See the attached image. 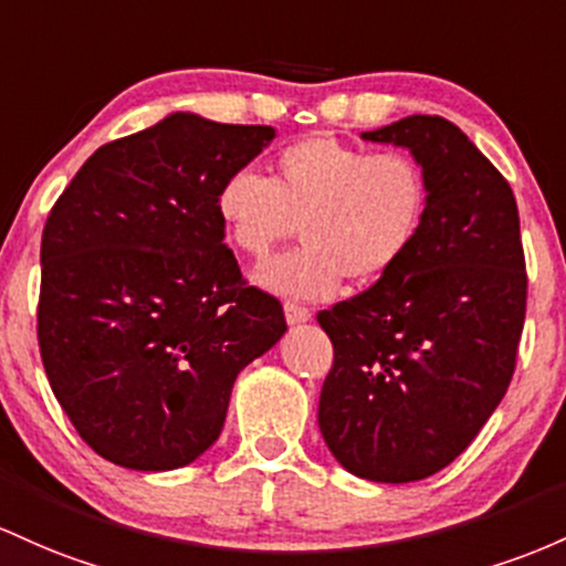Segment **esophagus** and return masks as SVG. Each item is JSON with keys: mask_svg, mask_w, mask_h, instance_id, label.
Wrapping results in <instances>:
<instances>
[{"mask_svg": "<svg viewBox=\"0 0 566 566\" xmlns=\"http://www.w3.org/2000/svg\"><path fill=\"white\" fill-rule=\"evenodd\" d=\"M283 313H285V321H289V326H300V323H307L310 317H313V313H310L307 307H302V304L296 302H285Z\"/></svg>", "mask_w": 566, "mask_h": 566, "instance_id": "obj_1", "label": "esophagus"}]
</instances>
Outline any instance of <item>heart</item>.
I'll list each match as a JSON object with an SVG mask.
<instances>
[{"mask_svg":"<svg viewBox=\"0 0 566 566\" xmlns=\"http://www.w3.org/2000/svg\"><path fill=\"white\" fill-rule=\"evenodd\" d=\"M430 184L406 151H368L332 136L285 146L270 179L238 170L219 187L216 216L227 238L264 259L300 227L302 249L272 259L253 283L291 300H328L342 281L371 285L390 275L420 240Z\"/></svg>","mask_w":566,"mask_h":566,"instance_id":"1","label":"heart"}]
</instances>
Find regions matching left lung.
Instances as JSON below:
<instances>
[{
    "label": "left lung",
    "mask_w": 566,
    "mask_h": 566,
    "mask_svg": "<svg viewBox=\"0 0 566 566\" xmlns=\"http://www.w3.org/2000/svg\"><path fill=\"white\" fill-rule=\"evenodd\" d=\"M428 174L420 240L390 275L317 315L334 345L317 403L328 452L379 484L428 479L503 401L524 328L526 272L511 184L443 117L360 133Z\"/></svg>",
    "instance_id": "obj_1"
}]
</instances>
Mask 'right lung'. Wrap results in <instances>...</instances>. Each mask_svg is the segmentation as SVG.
<instances>
[{"label": "right lung", "instance_id": "1", "mask_svg": "<svg viewBox=\"0 0 566 566\" xmlns=\"http://www.w3.org/2000/svg\"><path fill=\"white\" fill-rule=\"evenodd\" d=\"M275 138L174 112L95 149L48 216L36 336L82 441L130 471L213 447L232 385L285 334L275 296L243 283L216 195Z\"/></svg>", "mask_w": 566, "mask_h": 566}]
</instances>
